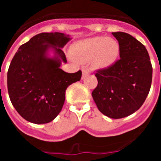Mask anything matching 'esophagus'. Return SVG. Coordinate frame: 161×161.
Segmentation results:
<instances>
[{"label": "esophagus", "instance_id": "34e87169", "mask_svg": "<svg viewBox=\"0 0 161 161\" xmlns=\"http://www.w3.org/2000/svg\"><path fill=\"white\" fill-rule=\"evenodd\" d=\"M89 72L87 69H83V70H82V78H85V76H88V75H89Z\"/></svg>", "mask_w": 161, "mask_h": 161}]
</instances>
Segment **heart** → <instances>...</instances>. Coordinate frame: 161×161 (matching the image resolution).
I'll return each mask as SVG.
<instances>
[{
  "label": "heart",
  "mask_w": 161,
  "mask_h": 161,
  "mask_svg": "<svg viewBox=\"0 0 161 161\" xmlns=\"http://www.w3.org/2000/svg\"><path fill=\"white\" fill-rule=\"evenodd\" d=\"M119 44L111 38L95 37L76 44L72 48V57L85 63L92 59L96 68H107L113 64L119 55Z\"/></svg>",
  "instance_id": "heart-1"
}]
</instances>
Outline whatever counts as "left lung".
I'll list each match as a JSON object with an SVG mask.
<instances>
[{
  "label": "left lung",
  "instance_id": "8db88e82",
  "mask_svg": "<svg viewBox=\"0 0 161 161\" xmlns=\"http://www.w3.org/2000/svg\"><path fill=\"white\" fill-rule=\"evenodd\" d=\"M119 44L118 59L98 69L97 85L92 92L98 109L111 119L132 114L141 107L151 89L153 66L143 44L129 34L113 32Z\"/></svg>",
  "mask_w": 161,
  "mask_h": 161
}]
</instances>
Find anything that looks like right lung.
I'll return each mask as SVG.
<instances>
[{"label":"right lung","instance_id":"1","mask_svg":"<svg viewBox=\"0 0 161 161\" xmlns=\"http://www.w3.org/2000/svg\"><path fill=\"white\" fill-rule=\"evenodd\" d=\"M70 40L63 33H41L22 44L11 61L7 73L8 96L24 119L43 124L55 119L63 108L65 91L79 81L82 72L68 73L59 68L67 62L60 47ZM52 47L58 55L51 59L46 52Z\"/></svg>","mask_w":161,"mask_h":161}]
</instances>
